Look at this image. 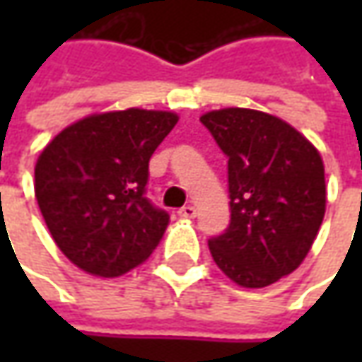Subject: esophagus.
<instances>
[{
  "label": "esophagus",
  "instance_id": "obj_1",
  "mask_svg": "<svg viewBox=\"0 0 362 362\" xmlns=\"http://www.w3.org/2000/svg\"><path fill=\"white\" fill-rule=\"evenodd\" d=\"M179 217H183V219H193V217H195V207H193V205H183V207L179 209Z\"/></svg>",
  "mask_w": 362,
  "mask_h": 362
}]
</instances>
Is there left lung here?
Listing matches in <instances>:
<instances>
[{"mask_svg":"<svg viewBox=\"0 0 362 362\" xmlns=\"http://www.w3.org/2000/svg\"><path fill=\"white\" fill-rule=\"evenodd\" d=\"M228 157L231 219L209 240L214 262L243 288H264L298 268L327 209L320 153L278 117L221 108L202 117Z\"/></svg>","mask_w":362,"mask_h":362,"instance_id":"left-lung-1","label":"left lung"}]
</instances>
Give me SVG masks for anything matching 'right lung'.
<instances>
[{
    "instance_id": "right-lung-1",
    "label": "right lung",
    "mask_w": 362,
    "mask_h": 362,
    "mask_svg": "<svg viewBox=\"0 0 362 362\" xmlns=\"http://www.w3.org/2000/svg\"><path fill=\"white\" fill-rule=\"evenodd\" d=\"M177 115L127 108L56 134L35 163V199L56 245L92 276L127 274L159 245L169 214L146 199L148 160Z\"/></svg>"
}]
</instances>
